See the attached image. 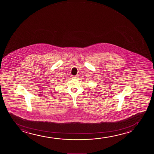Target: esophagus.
<instances>
[{"mask_svg":"<svg viewBox=\"0 0 154 154\" xmlns=\"http://www.w3.org/2000/svg\"><path fill=\"white\" fill-rule=\"evenodd\" d=\"M72 78H77V76H73V77H72Z\"/></svg>","mask_w":154,"mask_h":154,"instance_id":"1","label":"esophagus"}]
</instances>
